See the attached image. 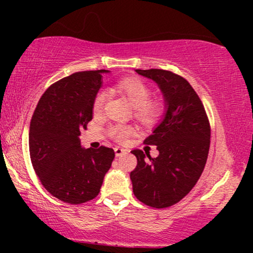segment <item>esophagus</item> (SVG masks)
I'll return each instance as SVG.
<instances>
[{"label": "esophagus", "mask_w": 253, "mask_h": 253, "mask_svg": "<svg viewBox=\"0 0 253 253\" xmlns=\"http://www.w3.org/2000/svg\"><path fill=\"white\" fill-rule=\"evenodd\" d=\"M114 151H115V156H117V157H120V156H123V155H125V153H126V150L121 149V147H115Z\"/></svg>", "instance_id": "obj_1"}]
</instances>
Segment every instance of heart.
I'll list each match as a JSON object with an SVG mask.
<instances>
[{
    "label": "heart",
    "instance_id": "heart-1",
    "mask_svg": "<svg viewBox=\"0 0 253 253\" xmlns=\"http://www.w3.org/2000/svg\"><path fill=\"white\" fill-rule=\"evenodd\" d=\"M115 89L133 106L134 118L141 125L150 126L158 120L162 114V106L157 100H150L151 90L144 82L138 80H124L117 83ZM108 95L104 90H100L92 101L94 114H101L106 106ZM132 128L127 125H117L109 128V135L115 140L121 141L127 138Z\"/></svg>",
    "mask_w": 253,
    "mask_h": 253
}]
</instances>
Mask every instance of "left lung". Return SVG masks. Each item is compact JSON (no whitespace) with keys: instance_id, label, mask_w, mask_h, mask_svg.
<instances>
[{"instance_id":"1","label":"left lung","mask_w":253,"mask_h":253,"mask_svg":"<svg viewBox=\"0 0 253 253\" xmlns=\"http://www.w3.org/2000/svg\"><path fill=\"white\" fill-rule=\"evenodd\" d=\"M135 71L158 84L167 112L163 121L144 140V144L157 146L158 157L132 151L138 161L130 172L133 193L150 207L167 208L193 189L205 169L211 145L210 121L187 80L161 69Z\"/></svg>"}]
</instances>
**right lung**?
Returning <instances> with one entry per match:
<instances>
[{"instance_id":"add662e5","label":"right lung","mask_w":253,"mask_h":253,"mask_svg":"<svg viewBox=\"0 0 253 253\" xmlns=\"http://www.w3.org/2000/svg\"><path fill=\"white\" fill-rule=\"evenodd\" d=\"M108 70L81 71L43 92L30 126V155L46 190L60 201L80 205L98 195L114 150L84 149L81 130L92 119V101Z\"/></svg>"}]
</instances>
